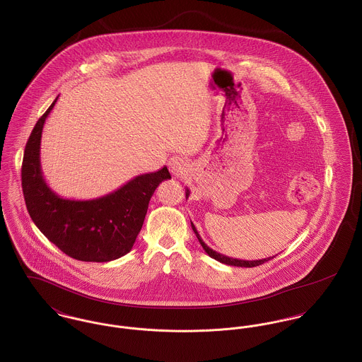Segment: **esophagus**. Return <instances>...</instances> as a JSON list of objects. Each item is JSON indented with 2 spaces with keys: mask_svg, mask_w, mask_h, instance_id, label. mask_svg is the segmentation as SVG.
Instances as JSON below:
<instances>
[{
  "mask_svg": "<svg viewBox=\"0 0 362 362\" xmlns=\"http://www.w3.org/2000/svg\"><path fill=\"white\" fill-rule=\"evenodd\" d=\"M168 166H169L170 173L176 177L186 175L189 170V163L180 156H173L168 162Z\"/></svg>",
  "mask_w": 362,
  "mask_h": 362,
  "instance_id": "obj_1",
  "label": "esophagus"
}]
</instances>
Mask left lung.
<instances>
[{
  "mask_svg": "<svg viewBox=\"0 0 362 362\" xmlns=\"http://www.w3.org/2000/svg\"><path fill=\"white\" fill-rule=\"evenodd\" d=\"M190 196V192H189V189H186V199ZM192 228H193V232L196 233V236H197V239L200 241L201 245H202V248H204V251L211 257V258H214V259H216V261H219V262H222V264H226V265H232V267H241V268H252V267H258V265H261V264H264V262H267V261H269L271 258H274V257H269V258H262V259H254V261H245V259H238V258H232V257H228V255H223V254H221V252H218V251H215V250H212L211 247H208L204 240L201 239L200 233L197 232V229H196V226L193 225V222H192Z\"/></svg>",
  "mask_w": 362,
  "mask_h": 362,
  "instance_id": "obj_1",
  "label": "left lung"
}]
</instances>
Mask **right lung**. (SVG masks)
I'll return each mask as SVG.
<instances>
[{
	"label": "right lung",
	"instance_id": "add662e5",
	"mask_svg": "<svg viewBox=\"0 0 362 362\" xmlns=\"http://www.w3.org/2000/svg\"><path fill=\"white\" fill-rule=\"evenodd\" d=\"M58 97L36 123L25 147L22 189L26 208L41 233L66 255L86 262H108L126 255L141 230L158 185L170 179L166 166L143 173L115 192L93 200L59 197L41 172V133Z\"/></svg>",
	"mask_w": 362,
	"mask_h": 362
}]
</instances>
